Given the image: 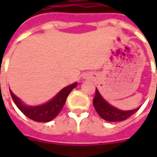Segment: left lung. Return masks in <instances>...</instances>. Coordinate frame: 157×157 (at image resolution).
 I'll return each mask as SVG.
<instances>
[{
	"label": "left lung",
	"mask_w": 157,
	"mask_h": 157,
	"mask_svg": "<svg viewBox=\"0 0 157 157\" xmlns=\"http://www.w3.org/2000/svg\"><path fill=\"white\" fill-rule=\"evenodd\" d=\"M93 103H94V108L99 113V115L107 121H124V120L130 117L133 113H135L140 108V107H138V108L133 109V110H128V111L118 109L116 107L110 105L107 101L104 100V98L101 96V94H100V92L97 88H96V93H95Z\"/></svg>",
	"instance_id": "left-lung-1"
}]
</instances>
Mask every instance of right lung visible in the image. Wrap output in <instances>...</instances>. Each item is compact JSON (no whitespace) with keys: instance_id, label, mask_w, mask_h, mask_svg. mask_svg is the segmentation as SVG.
Instances as JSON below:
<instances>
[{"instance_id":"obj_1","label":"right lung","mask_w":157,"mask_h":157,"mask_svg":"<svg viewBox=\"0 0 157 157\" xmlns=\"http://www.w3.org/2000/svg\"><path fill=\"white\" fill-rule=\"evenodd\" d=\"M78 83L75 82L59 91L52 100L44 104L38 105H28L24 104L17 96L10 90L11 97L16 106L28 118L37 122H49L57 116L59 112L62 110L70 93L77 86Z\"/></svg>"}]
</instances>
